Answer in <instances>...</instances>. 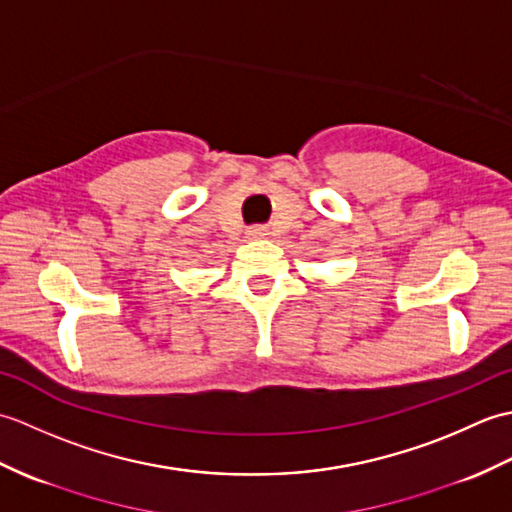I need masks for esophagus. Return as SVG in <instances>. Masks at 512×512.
<instances>
[{
    "label": "esophagus",
    "mask_w": 512,
    "mask_h": 512,
    "mask_svg": "<svg viewBox=\"0 0 512 512\" xmlns=\"http://www.w3.org/2000/svg\"><path fill=\"white\" fill-rule=\"evenodd\" d=\"M246 237H248V239H264V237H268V228H266V226H262V224L248 226Z\"/></svg>",
    "instance_id": "esophagus-1"
}]
</instances>
